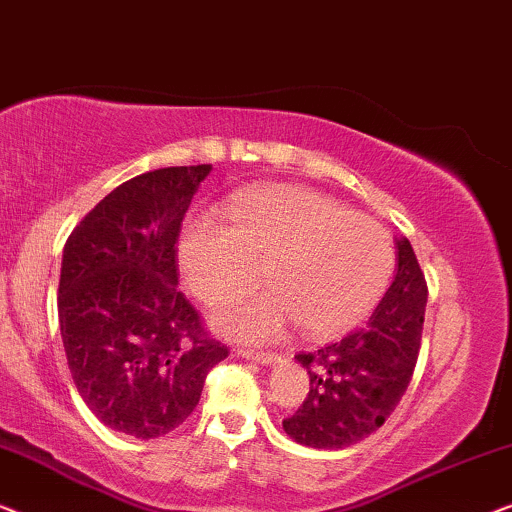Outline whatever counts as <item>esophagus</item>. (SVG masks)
Listing matches in <instances>:
<instances>
[{"label": "esophagus", "mask_w": 512, "mask_h": 512, "mask_svg": "<svg viewBox=\"0 0 512 512\" xmlns=\"http://www.w3.org/2000/svg\"><path fill=\"white\" fill-rule=\"evenodd\" d=\"M239 355L246 357V359H253V362L259 364H276L278 362V355L276 352H264V350H246V348H239Z\"/></svg>", "instance_id": "esophagus-1"}]
</instances>
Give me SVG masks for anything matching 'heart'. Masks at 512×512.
Listing matches in <instances>:
<instances>
[{
  "mask_svg": "<svg viewBox=\"0 0 512 512\" xmlns=\"http://www.w3.org/2000/svg\"><path fill=\"white\" fill-rule=\"evenodd\" d=\"M213 215L187 220L178 259L190 290L208 306L253 287L262 269L273 290L229 301L213 315L220 334L271 341L297 325L334 338L376 306L394 271L383 225L301 185H259Z\"/></svg>",
  "mask_w": 512,
  "mask_h": 512,
  "instance_id": "1",
  "label": "heart"
}]
</instances>
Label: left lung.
<instances>
[{"instance_id":"8db88e82","label":"left lung","mask_w":512,"mask_h":512,"mask_svg":"<svg viewBox=\"0 0 512 512\" xmlns=\"http://www.w3.org/2000/svg\"><path fill=\"white\" fill-rule=\"evenodd\" d=\"M399 266L366 327L315 352H299L311 390L285 434L318 450H341L385 424L413 378L422 343L427 280L408 239L397 241Z\"/></svg>"}]
</instances>
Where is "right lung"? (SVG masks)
Here are the masks:
<instances>
[{
	"label": "right lung",
	"mask_w": 512,
	"mask_h": 512,
	"mask_svg": "<svg viewBox=\"0 0 512 512\" xmlns=\"http://www.w3.org/2000/svg\"><path fill=\"white\" fill-rule=\"evenodd\" d=\"M208 171L197 164L129 178L64 243L57 315L71 378L120 434L174 431L229 355L178 290V236Z\"/></svg>",
	"instance_id": "1"
}]
</instances>
